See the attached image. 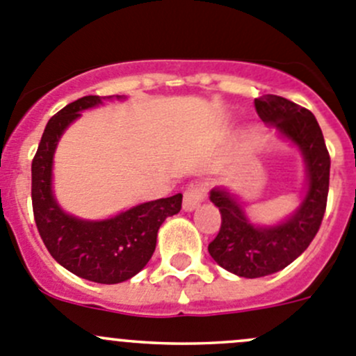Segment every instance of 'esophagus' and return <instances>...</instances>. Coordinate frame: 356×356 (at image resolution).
I'll list each match as a JSON object with an SVG mask.
<instances>
[{
    "label": "esophagus",
    "instance_id": "34e87169",
    "mask_svg": "<svg viewBox=\"0 0 356 356\" xmlns=\"http://www.w3.org/2000/svg\"><path fill=\"white\" fill-rule=\"evenodd\" d=\"M204 193H207V188L203 182H191L184 191V210H195L204 200Z\"/></svg>",
    "mask_w": 356,
    "mask_h": 356
}]
</instances>
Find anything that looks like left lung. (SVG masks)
I'll use <instances>...</instances> for the list:
<instances>
[{"label":"left lung","instance_id":"8db88e82","mask_svg":"<svg viewBox=\"0 0 356 356\" xmlns=\"http://www.w3.org/2000/svg\"><path fill=\"white\" fill-rule=\"evenodd\" d=\"M254 108L261 120L275 125L303 153L308 191L288 220L274 227H257L250 224L234 196L222 188L211 189L210 200L220 211L222 224L208 253L222 268L246 279L282 270L310 246L327 207L331 170L324 136L310 110L275 95L257 98Z\"/></svg>","mask_w":356,"mask_h":356}]
</instances>
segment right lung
Listing matches in <instances>:
<instances>
[{"label":"right lung","mask_w":356,"mask_h":356,"mask_svg":"<svg viewBox=\"0 0 356 356\" xmlns=\"http://www.w3.org/2000/svg\"><path fill=\"white\" fill-rule=\"evenodd\" d=\"M99 103V96H84L49 118L32 160V210L42 243L62 267L88 281L117 284L145 268L155 251L160 225L181 211L182 195L148 201L99 222L81 220L58 207L51 191L58 139L82 110Z\"/></svg>","instance_id":"add662e5"}]
</instances>
